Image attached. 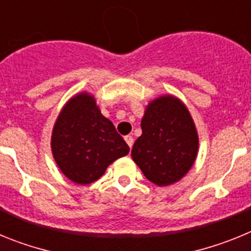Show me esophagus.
Returning <instances> with one entry per match:
<instances>
[{"instance_id":"1","label":"esophagus","mask_w":251,"mask_h":251,"mask_svg":"<svg viewBox=\"0 0 251 251\" xmlns=\"http://www.w3.org/2000/svg\"><path fill=\"white\" fill-rule=\"evenodd\" d=\"M124 139H126V142H127V145L129 146V148H132L133 142H134V139H133V137H132V136H126V137H124Z\"/></svg>"}]
</instances>
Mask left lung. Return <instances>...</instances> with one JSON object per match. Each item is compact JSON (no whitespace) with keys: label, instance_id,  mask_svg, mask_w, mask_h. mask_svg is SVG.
<instances>
[{"label":"left lung","instance_id":"obj_1","mask_svg":"<svg viewBox=\"0 0 251 251\" xmlns=\"http://www.w3.org/2000/svg\"><path fill=\"white\" fill-rule=\"evenodd\" d=\"M141 127L142 136L133 145L132 158L146 178L157 186L182 178L199 150V137L187 108L175 97H161L147 106Z\"/></svg>","mask_w":251,"mask_h":251}]
</instances>
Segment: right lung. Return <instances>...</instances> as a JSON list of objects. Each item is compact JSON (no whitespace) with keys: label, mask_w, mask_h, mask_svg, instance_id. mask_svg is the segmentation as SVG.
I'll list each match as a JSON object with an SVG mask.
<instances>
[{"label":"right lung","mask_w":251,"mask_h":251,"mask_svg":"<svg viewBox=\"0 0 251 251\" xmlns=\"http://www.w3.org/2000/svg\"><path fill=\"white\" fill-rule=\"evenodd\" d=\"M51 150L61 172L79 185L97 181L112 162L129 153L126 141L86 93L70 99L61 110Z\"/></svg>","instance_id":"right-lung-1"}]
</instances>
